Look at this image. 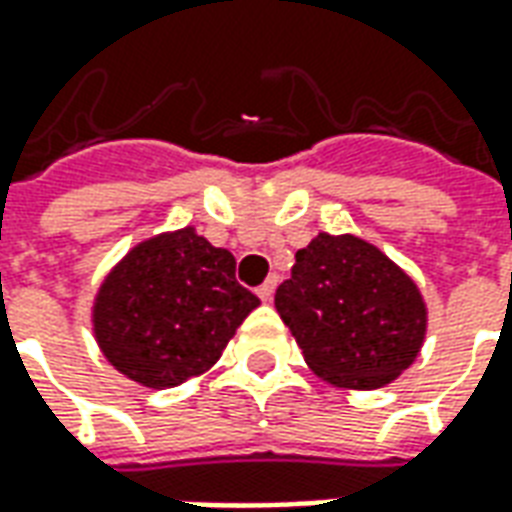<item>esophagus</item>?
<instances>
[{
	"mask_svg": "<svg viewBox=\"0 0 512 512\" xmlns=\"http://www.w3.org/2000/svg\"><path fill=\"white\" fill-rule=\"evenodd\" d=\"M274 290H277V277H268L260 288H257V296L263 301H271L274 299Z\"/></svg>",
	"mask_w": 512,
	"mask_h": 512,
	"instance_id": "34e87169",
	"label": "esophagus"
}]
</instances>
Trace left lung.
<instances>
[{
  "mask_svg": "<svg viewBox=\"0 0 512 512\" xmlns=\"http://www.w3.org/2000/svg\"><path fill=\"white\" fill-rule=\"evenodd\" d=\"M315 376L378 389L414 365L428 332L417 282L356 235L318 233L274 296Z\"/></svg>",
  "mask_w": 512,
  "mask_h": 512,
  "instance_id": "1",
  "label": "left lung"
}]
</instances>
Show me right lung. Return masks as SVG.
<instances>
[{
  "instance_id": "add662e5",
  "label": "right lung",
  "mask_w": 512,
  "mask_h": 512,
  "mask_svg": "<svg viewBox=\"0 0 512 512\" xmlns=\"http://www.w3.org/2000/svg\"><path fill=\"white\" fill-rule=\"evenodd\" d=\"M260 299L235 282V257L194 227L136 244L93 301L106 362L150 389L211 370Z\"/></svg>"
}]
</instances>
